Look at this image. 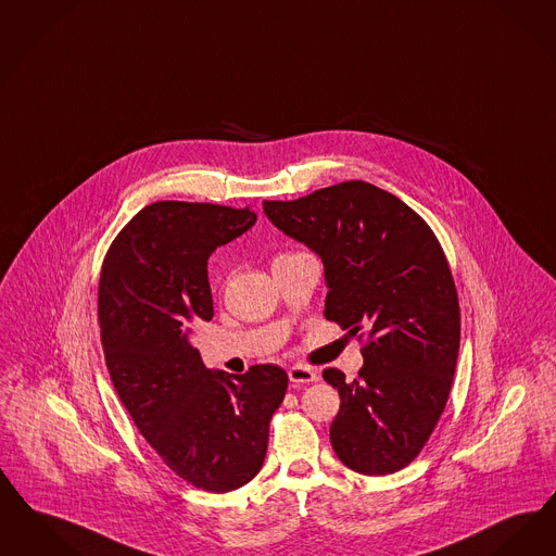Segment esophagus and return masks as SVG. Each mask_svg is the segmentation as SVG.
<instances>
[{
    "instance_id": "esophagus-1",
    "label": "esophagus",
    "mask_w": 556,
    "mask_h": 556,
    "mask_svg": "<svg viewBox=\"0 0 556 556\" xmlns=\"http://www.w3.org/2000/svg\"><path fill=\"white\" fill-rule=\"evenodd\" d=\"M318 378L316 370L311 366H302V364H295L289 368V380L293 382V387H302V384H308L314 382Z\"/></svg>"
}]
</instances>
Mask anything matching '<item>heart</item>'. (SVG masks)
I'll return each mask as SVG.
<instances>
[{"label": "heart", "mask_w": 556, "mask_h": 556, "mask_svg": "<svg viewBox=\"0 0 556 556\" xmlns=\"http://www.w3.org/2000/svg\"><path fill=\"white\" fill-rule=\"evenodd\" d=\"M279 256H283V254H279ZM275 258H277V256H275Z\"/></svg>", "instance_id": "b5f03b06"}]
</instances>
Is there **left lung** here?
I'll return each mask as SVG.
<instances>
[{
	"instance_id": "obj_1",
	"label": "left lung",
	"mask_w": 556,
	"mask_h": 556,
	"mask_svg": "<svg viewBox=\"0 0 556 556\" xmlns=\"http://www.w3.org/2000/svg\"><path fill=\"white\" fill-rule=\"evenodd\" d=\"M273 225L325 263V316L357 334L364 366L339 391L331 444L343 466L384 476L428 443L451 393L462 337L457 288L430 225L359 179L295 200H265Z\"/></svg>"
}]
</instances>
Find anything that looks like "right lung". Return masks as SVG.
I'll use <instances>...</instances> for the list:
<instances>
[{"mask_svg":"<svg viewBox=\"0 0 556 556\" xmlns=\"http://www.w3.org/2000/svg\"><path fill=\"white\" fill-rule=\"evenodd\" d=\"M256 222L250 206L161 200L136 213L101 267L97 314L113 387L165 466L206 492L250 482L288 372L204 368L190 334L213 318L206 261Z\"/></svg>","mask_w":556,"mask_h":556,"instance_id":"obj_1","label":"right lung"}]
</instances>
